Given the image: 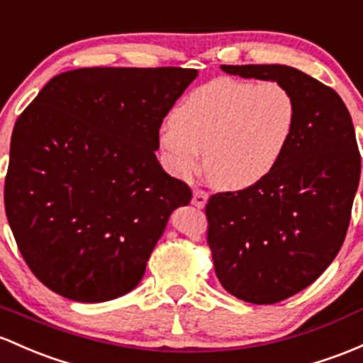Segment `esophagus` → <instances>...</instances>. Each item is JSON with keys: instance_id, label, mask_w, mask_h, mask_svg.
Here are the masks:
<instances>
[{"instance_id": "1", "label": "esophagus", "mask_w": 363, "mask_h": 363, "mask_svg": "<svg viewBox=\"0 0 363 363\" xmlns=\"http://www.w3.org/2000/svg\"><path fill=\"white\" fill-rule=\"evenodd\" d=\"M208 199L209 196L206 192H202V190H194V197H192V204L196 206V208L202 209L206 204H208Z\"/></svg>"}]
</instances>
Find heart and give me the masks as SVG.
Here are the masks:
<instances>
[{"label":"heart","instance_id":"1","mask_svg":"<svg viewBox=\"0 0 363 363\" xmlns=\"http://www.w3.org/2000/svg\"><path fill=\"white\" fill-rule=\"evenodd\" d=\"M159 135L173 177L189 180L202 167L221 190H245L267 180L282 161L296 126L292 93L275 81L216 77L194 88Z\"/></svg>","mask_w":363,"mask_h":363}]
</instances>
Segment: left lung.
<instances>
[{
	"mask_svg": "<svg viewBox=\"0 0 363 363\" xmlns=\"http://www.w3.org/2000/svg\"><path fill=\"white\" fill-rule=\"evenodd\" d=\"M221 71L284 84L296 102L294 133L274 173L206 204L221 286L242 301L274 305L313 284L337 256L360 182V152L345 102L315 77L279 64Z\"/></svg>",
	"mask_w": 363,
	"mask_h": 363,
	"instance_id": "1",
	"label": "left lung"
}]
</instances>
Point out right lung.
<instances>
[{
  "label": "right lung",
  "instance_id": "right-lung-1",
  "mask_svg": "<svg viewBox=\"0 0 363 363\" xmlns=\"http://www.w3.org/2000/svg\"><path fill=\"white\" fill-rule=\"evenodd\" d=\"M196 69L91 67L50 79L17 119L5 180L21 255L72 301L126 294L192 190L155 157L159 128Z\"/></svg>",
  "mask_w": 363,
  "mask_h": 363
}]
</instances>
